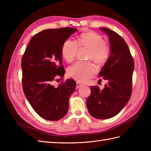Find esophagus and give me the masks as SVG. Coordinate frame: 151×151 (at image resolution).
<instances>
[{
	"label": "esophagus",
	"instance_id": "34e87169",
	"mask_svg": "<svg viewBox=\"0 0 151 151\" xmlns=\"http://www.w3.org/2000/svg\"><path fill=\"white\" fill-rule=\"evenodd\" d=\"M81 86H82V84H80V83H78V82H76V88H79L80 87H81Z\"/></svg>",
	"mask_w": 151,
	"mask_h": 151
}]
</instances>
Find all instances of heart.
<instances>
[{"label": "heart", "instance_id": "1", "mask_svg": "<svg viewBox=\"0 0 151 151\" xmlns=\"http://www.w3.org/2000/svg\"><path fill=\"white\" fill-rule=\"evenodd\" d=\"M79 48L88 49L87 58L99 65L107 62L110 54V47L100 35L94 32L83 33L76 38V42L67 40L62 47V55L67 62H73ZM97 72V67L91 62H77L69 67L67 73L70 77L79 82H87Z\"/></svg>", "mask_w": 151, "mask_h": 151}]
</instances>
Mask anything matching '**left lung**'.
Segmentation results:
<instances>
[{"label": "left lung", "mask_w": 151, "mask_h": 151, "mask_svg": "<svg viewBox=\"0 0 151 151\" xmlns=\"http://www.w3.org/2000/svg\"><path fill=\"white\" fill-rule=\"evenodd\" d=\"M109 37L110 55L99 76L108 81L104 88L91 86L86 101L89 113L99 119L113 117L127 104L132 94L134 60L127 43L117 33L100 28Z\"/></svg>", "instance_id": "8db88e82"}]
</instances>
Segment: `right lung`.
I'll list each match as a JSON object with an SVG mask.
<instances>
[{
	"label": "right lung",
	"mask_w": 151,
	"mask_h": 151,
	"mask_svg": "<svg viewBox=\"0 0 151 151\" xmlns=\"http://www.w3.org/2000/svg\"><path fill=\"white\" fill-rule=\"evenodd\" d=\"M76 31L69 27L41 31L32 38L22 56L24 93L35 111L45 119L58 121L68 111L75 81L67 79L58 87L52 83L57 76L63 77L62 47Z\"/></svg>",
	"instance_id": "1"
}]
</instances>
